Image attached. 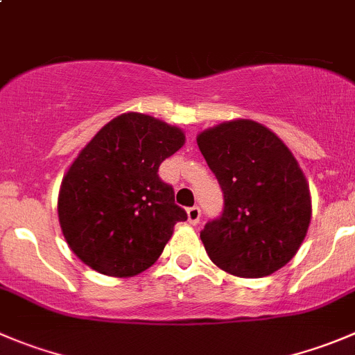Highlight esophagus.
<instances>
[{
    "label": "esophagus",
    "instance_id": "34e87169",
    "mask_svg": "<svg viewBox=\"0 0 355 355\" xmlns=\"http://www.w3.org/2000/svg\"><path fill=\"white\" fill-rule=\"evenodd\" d=\"M187 216H188V221H190V225H197V223L200 221V209L190 207L187 211Z\"/></svg>",
    "mask_w": 355,
    "mask_h": 355
}]
</instances>
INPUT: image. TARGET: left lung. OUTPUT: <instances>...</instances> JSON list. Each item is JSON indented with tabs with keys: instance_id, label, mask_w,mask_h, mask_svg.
<instances>
[{
	"instance_id": "left-lung-1",
	"label": "left lung",
	"mask_w": 355,
	"mask_h": 355,
	"mask_svg": "<svg viewBox=\"0 0 355 355\" xmlns=\"http://www.w3.org/2000/svg\"><path fill=\"white\" fill-rule=\"evenodd\" d=\"M197 144L225 193L221 218L200 234L211 261L242 279L288 265L312 219L309 181L291 150L249 118L202 130Z\"/></svg>"
}]
</instances>
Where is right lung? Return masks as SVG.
Here are the masks:
<instances>
[{
  "instance_id": "obj_1",
  "label": "right lung",
  "mask_w": 355,
  "mask_h": 355,
  "mask_svg": "<svg viewBox=\"0 0 355 355\" xmlns=\"http://www.w3.org/2000/svg\"><path fill=\"white\" fill-rule=\"evenodd\" d=\"M184 141L180 127L127 111L74 158L60 183L57 212L67 245L87 266L134 277L160 258L187 212L174 204L158 167Z\"/></svg>"
}]
</instances>
